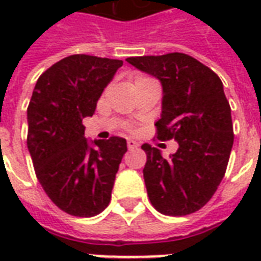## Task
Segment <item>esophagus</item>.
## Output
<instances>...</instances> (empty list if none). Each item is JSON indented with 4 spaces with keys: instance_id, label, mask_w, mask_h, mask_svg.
<instances>
[{
    "instance_id": "obj_1",
    "label": "esophagus",
    "mask_w": 261,
    "mask_h": 261,
    "mask_svg": "<svg viewBox=\"0 0 261 261\" xmlns=\"http://www.w3.org/2000/svg\"><path fill=\"white\" fill-rule=\"evenodd\" d=\"M138 145H140V144H138L136 140H131V138L127 140V147H128V149H134V148H137Z\"/></svg>"
}]
</instances>
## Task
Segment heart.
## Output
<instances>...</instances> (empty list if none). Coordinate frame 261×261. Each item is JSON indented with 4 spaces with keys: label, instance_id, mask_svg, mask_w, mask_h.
Instances as JSON below:
<instances>
[{
    "label": "heart",
    "instance_id": "1",
    "mask_svg": "<svg viewBox=\"0 0 261 261\" xmlns=\"http://www.w3.org/2000/svg\"><path fill=\"white\" fill-rule=\"evenodd\" d=\"M138 80H140V78H138Z\"/></svg>",
    "mask_w": 261,
    "mask_h": 261
}]
</instances>
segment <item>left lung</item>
<instances>
[{"label":"left lung","instance_id":"obj_1","mask_svg":"<svg viewBox=\"0 0 261 261\" xmlns=\"http://www.w3.org/2000/svg\"><path fill=\"white\" fill-rule=\"evenodd\" d=\"M127 63L159 80L162 113L155 123L158 138L179 148L164 158L144 144V180L151 204L165 215L181 217L204 207L225 175L233 145L230 106L222 81L192 56L128 57Z\"/></svg>","mask_w":261,"mask_h":261}]
</instances>
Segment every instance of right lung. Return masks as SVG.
Returning a JSON list of instances; mask_svg holds the SVG:
<instances>
[{
    "mask_svg": "<svg viewBox=\"0 0 261 261\" xmlns=\"http://www.w3.org/2000/svg\"><path fill=\"white\" fill-rule=\"evenodd\" d=\"M123 65L121 60L74 54L46 69L28 108V149L37 180L50 200L74 217L108 207L127 141L85 138L82 120Z\"/></svg>",
    "mask_w": 261,
    "mask_h": 261,
    "instance_id": "1",
    "label": "right lung"
}]
</instances>
